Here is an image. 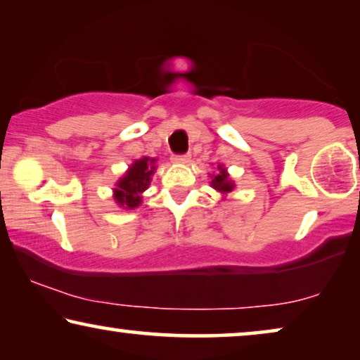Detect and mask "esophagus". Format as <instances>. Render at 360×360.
Segmentation results:
<instances>
[{
  "instance_id": "esophagus-1",
  "label": "esophagus",
  "mask_w": 360,
  "mask_h": 360,
  "mask_svg": "<svg viewBox=\"0 0 360 360\" xmlns=\"http://www.w3.org/2000/svg\"><path fill=\"white\" fill-rule=\"evenodd\" d=\"M189 158H191V156L189 155H174L173 156V161H174V163H187V161H189Z\"/></svg>"
}]
</instances>
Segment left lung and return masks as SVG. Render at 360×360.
Returning a JSON list of instances; mask_svg holds the SVG:
<instances>
[{
    "label": "left lung",
    "instance_id": "1",
    "mask_svg": "<svg viewBox=\"0 0 360 360\" xmlns=\"http://www.w3.org/2000/svg\"><path fill=\"white\" fill-rule=\"evenodd\" d=\"M217 169H219V173L212 176L210 186L214 187L215 191L221 192V194H229V192L233 191L235 184H233V181L230 179V176H229V173H226V169L224 168V166L219 165L217 166Z\"/></svg>",
    "mask_w": 360,
    "mask_h": 360
}]
</instances>
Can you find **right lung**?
I'll return each mask as SVG.
<instances>
[{
  "label": "right lung",
  "mask_w": 360,
  "mask_h": 360,
  "mask_svg": "<svg viewBox=\"0 0 360 360\" xmlns=\"http://www.w3.org/2000/svg\"><path fill=\"white\" fill-rule=\"evenodd\" d=\"M155 163V158L143 156L130 165L127 173L117 181L114 189V199L120 207L130 210L141 204V194L148 189L151 176L156 169Z\"/></svg>",
  "instance_id": "add662e5"
}]
</instances>
